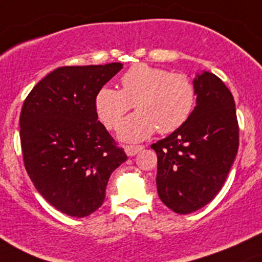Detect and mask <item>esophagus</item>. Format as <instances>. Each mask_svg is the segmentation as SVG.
I'll return each instance as SVG.
<instances>
[{
  "label": "esophagus",
  "instance_id": "obj_1",
  "mask_svg": "<svg viewBox=\"0 0 262 262\" xmlns=\"http://www.w3.org/2000/svg\"><path fill=\"white\" fill-rule=\"evenodd\" d=\"M143 148H144L143 146H125L124 147V150H125L126 156H129V157H133V156H136L137 153L141 152Z\"/></svg>",
  "mask_w": 262,
  "mask_h": 262
}]
</instances>
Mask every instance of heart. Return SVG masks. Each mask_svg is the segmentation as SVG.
<instances>
[{"label": "heart", "mask_w": 262, "mask_h": 262, "mask_svg": "<svg viewBox=\"0 0 262 262\" xmlns=\"http://www.w3.org/2000/svg\"><path fill=\"white\" fill-rule=\"evenodd\" d=\"M196 90L189 76L162 68L136 64L120 77V91L101 87L95 96V112L106 128L115 129L135 102L137 113L119 126V139L139 142L156 130L172 133L191 115Z\"/></svg>", "instance_id": "obj_1"}]
</instances>
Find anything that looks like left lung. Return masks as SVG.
I'll list each match as a JSON object with an SVG mask.
<instances>
[{
  "instance_id": "left-lung-1",
  "label": "left lung",
  "mask_w": 262,
  "mask_h": 262,
  "mask_svg": "<svg viewBox=\"0 0 262 262\" xmlns=\"http://www.w3.org/2000/svg\"><path fill=\"white\" fill-rule=\"evenodd\" d=\"M196 106L186 123L150 148L157 153L158 196L175 213L212 202L238 150L236 105L228 87L208 71L192 81Z\"/></svg>"
}]
</instances>
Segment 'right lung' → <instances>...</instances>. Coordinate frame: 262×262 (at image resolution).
<instances>
[{
    "mask_svg": "<svg viewBox=\"0 0 262 262\" xmlns=\"http://www.w3.org/2000/svg\"><path fill=\"white\" fill-rule=\"evenodd\" d=\"M121 68V63L57 68L24 101V165L41 196L67 215L83 218L99 209L110 175L128 158L97 120L94 105L97 91Z\"/></svg>",
    "mask_w": 262,
    "mask_h": 262,
    "instance_id": "add662e5",
    "label": "right lung"
}]
</instances>
